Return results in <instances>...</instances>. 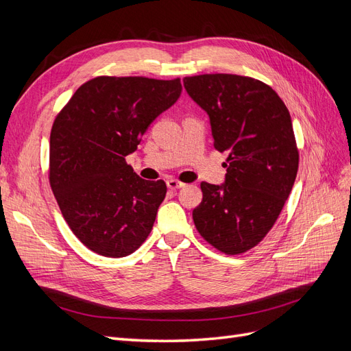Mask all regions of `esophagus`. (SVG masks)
<instances>
[{
    "label": "esophagus",
    "instance_id": "34e87169",
    "mask_svg": "<svg viewBox=\"0 0 351 351\" xmlns=\"http://www.w3.org/2000/svg\"><path fill=\"white\" fill-rule=\"evenodd\" d=\"M167 186L169 190H177V189L184 187L186 184L183 182H180V180H177V178H169V180H167Z\"/></svg>",
    "mask_w": 351,
    "mask_h": 351
}]
</instances>
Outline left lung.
Masks as SVG:
<instances>
[{
	"label": "left lung",
	"instance_id": "8db88e82",
	"mask_svg": "<svg viewBox=\"0 0 351 351\" xmlns=\"http://www.w3.org/2000/svg\"><path fill=\"white\" fill-rule=\"evenodd\" d=\"M183 82L209 115L214 147L228 152L226 184L200 183L196 230L222 253H244L271 231L294 184L299 149L290 112L258 79L215 73Z\"/></svg>",
	"mask_w": 351,
	"mask_h": 351
}]
</instances>
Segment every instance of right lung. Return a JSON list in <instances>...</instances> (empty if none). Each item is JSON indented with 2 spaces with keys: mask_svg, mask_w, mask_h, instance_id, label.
Returning a JSON list of instances; mask_svg holds the SVG:
<instances>
[{
  "mask_svg": "<svg viewBox=\"0 0 351 351\" xmlns=\"http://www.w3.org/2000/svg\"><path fill=\"white\" fill-rule=\"evenodd\" d=\"M180 93V77L98 76L74 92L52 123V193L73 234L101 256H127L149 236L167 184L141 178L125 156Z\"/></svg>",
  "mask_w": 351,
  "mask_h": 351,
  "instance_id": "obj_1",
  "label": "right lung"
}]
</instances>
